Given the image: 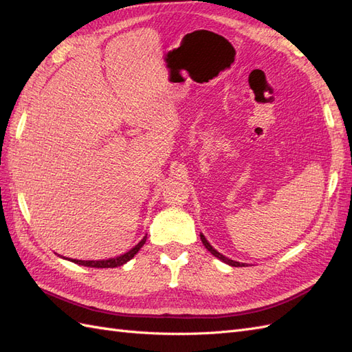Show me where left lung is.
<instances>
[{
	"label": "left lung",
	"mask_w": 352,
	"mask_h": 352,
	"mask_svg": "<svg viewBox=\"0 0 352 352\" xmlns=\"http://www.w3.org/2000/svg\"><path fill=\"white\" fill-rule=\"evenodd\" d=\"M199 236H201V241H202V243H204V247L214 255V257H217L219 260H221L223 263H226V264H229V265H232V267H242V265H245V263H239V261H233V260H230V258H228V257H225V255L223 254H220L219 251H216L214 248L211 247L210 245V242L206 239V236L202 235V233H199Z\"/></svg>",
	"instance_id": "1"
}]
</instances>
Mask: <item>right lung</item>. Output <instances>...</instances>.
<instances>
[{
  "mask_svg": "<svg viewBox=\"0 0 352 352\" xmlns=\"http://www.w3.org/2000/svg\"><path fill=\"white\" fill-rule=\"evenodd\" d=\"M145 241H146V236H144L140 242H138V245H135V247H133L132 250L124 252L123 255H119V257H116V258L98 260V261H95V260H92V261H91V260L85 261V260H72V258H66V260H69V261H72V263H76V264H79V265H85V267H97V269H113V267H119V265H123L124 263H127V261L132 260V258L135 257V254L144 247Z\"/></svg>",
  "mask_w": 352,
  "mask_h": 352,
  "instance_id": "add662e5",
  "label": "right lung"
}]
</instances>
